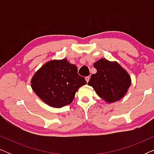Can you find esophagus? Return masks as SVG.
Instances as JSON below:
<instances>
[{
	"label": "esophagus",
	"mask_w": 154,
	"mask_h": 154,
	"mask_svg": "<svg viewBox=\"0 0 154 154\" xmlns=\"http://www.w3.org/2000/svg\"><path fill=\"white\" fill-rule=\"evenodd\" d=\"M89 80H90V76H87V77H85V81H86V82H88L89 81Z\"/></svg>",
	"instance_id": "obj_1"
}]
</instances>
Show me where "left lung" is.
Wrapping results in <instances>:
<instances>
[{"mask_svg": "<svg viewBox=\"0 0 154 154\" xmlns=\"http://www.w3.org/2000/svg\"><path fill=\"white\" fill-rule=\"evenodd\" d=\"M97 73L91 75L88 85L92 86L97 95L112 103L123 97L131 85L127 71L116 62L100 59L94 63Z\"/></svg>", "mask_w": 154, "mask_h": 154, "instance_id": "obj_1", "label": "left lung"}]
</instances>
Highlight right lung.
Listing matches in <instances>:
<instances>
[{
	"mask_svg": "<svg viewBox=\"0 0 154 154\" xmlns=\"http://www.w3.org/2000/svg\"><path fill=\"white\" fill-rule=\"evenodd\" d=\"M33 92L45 104L55 108L70 104L79 88L86 81L77 66L66 59L51 60L38 70L31 81Z\"/></svg>",
	"mask_w": 154,
	"mask_h": 154,
	"instance_id": "1",
	"label": "right lung"
}]
</instances>
